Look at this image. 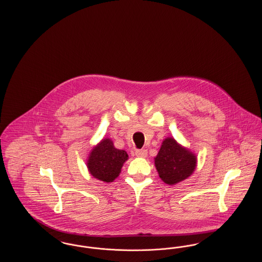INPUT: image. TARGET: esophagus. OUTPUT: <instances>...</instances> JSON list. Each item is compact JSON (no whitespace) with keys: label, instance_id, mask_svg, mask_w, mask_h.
Listing matches in <instances>:
<instances>
[{"label":"esophagus","instance_id":"1","mask_svg":"<svg viewBox=\"0 0 262 262\" xmlns=\"http://www.w3.org/2000/svg\"><path fill=\"white\" fill-rule=\"evenodd\" d=\"M136 155H137V157H146V156H147V150H136Z\"/></svg>","mask_w":262,"mask_h":262}]
</instances>
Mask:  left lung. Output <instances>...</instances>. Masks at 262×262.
I'll list each match as a JSON object with an SVG mask.
<instances>
[{
  "instance_id": "8db88e82",
  "label": "left lung",
  "mask_w": 262,
  "mask_h": 262,
  "mask_svg": "<svg viewBox=\"0 0 262 262\" xmlns=\"http://www.w3.org/2000/svg\"><path fill=\"white\" fill-rule=\"evenodd\" d=\"M154 164L163 182L174 186L193 174L198 157L174 137H167L163 140L159 152L154 158Z\"/></svg>"
}]
</instances>
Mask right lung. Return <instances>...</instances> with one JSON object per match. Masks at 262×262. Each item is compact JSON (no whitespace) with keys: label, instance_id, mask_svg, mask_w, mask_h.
<instances>
[{"label":"right lung","instance_id":"right-lung-1","mask_svg":"<svg viewBox=\"0 0 262 262\" xmlns=\"http://www.w3.org/2000/svg\"><path fill=\"white\" fill-rule=\"evenodd\" d=\"M128 159L125 150L117 149L112 139L105 137L100 140L88 155V172L104 183H112L121 173L124 163Z\"/></svg>","mask_w":262,"mask_h":262}]
</instances>
